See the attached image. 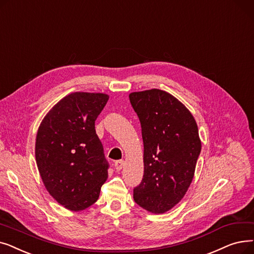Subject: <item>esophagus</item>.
Instances as JSON below:
<instances>
[{"label": "esophagus", "instance_id": "obj_1", "mask_svg": "<svg viewBox=\"0 0 254 254\" xmlns=\"http://www.w3.org/2000/svg\"><path fill=\"white\" fill-rule=\"evenodd\" d=\"M124 165V161L123 160H118L115 162V168L117 171H121L122 170V167Z\"/></svg>", "mask_w": 254, "mask_h": 254}]
</instances>
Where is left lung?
I'll return each instance as SVG.
<instances>
[{
  "instance_id": "8db88e82",
  "label": "left lung",
  "mask_w": 254,
  "mask_h": 254,
  "mask_svg": "<svg viewBox=\"0 0 254 254\" xmlns=\"http://www.w3.org/2000/svg\"><path fill=\"white\" fill-rule=\"evenodd\" d=\"M143 141V177L134 201L155 214L182 199L194 176L201 150L198 128L187 107L170 93L152 89L129 94Z\"/></svg>"
}]
</instances>
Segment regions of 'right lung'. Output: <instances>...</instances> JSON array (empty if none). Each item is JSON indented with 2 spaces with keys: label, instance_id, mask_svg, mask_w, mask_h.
<instances>
[{
  "label": "right lung",
  "instance_id": "add662e5",
  "mask_svg": "<svg viewBox=\"0 0 254 254\" xmlns=\"http://www.w3.org/2000/svg\"><path fill=\"white\" fill-rule=\"evenodd\" d=\"M108 98L102 93H71L39 126L35 144L39 174L48 193L70 211L97 201L107 179L108 162L95 121Z\"/></svg>",
  "mask_w": 254,
  "mask_h": 254
}]
</instances>
